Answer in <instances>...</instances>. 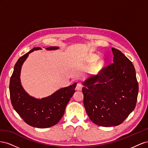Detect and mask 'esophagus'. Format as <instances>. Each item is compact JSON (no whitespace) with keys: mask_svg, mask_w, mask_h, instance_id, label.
Masks as SVG:
<instances>
[{"mask_svg":"<svg viewBox=\"0 0 148 148\" xmlns=\"http://www.w3.org/2000/svg\"><path fill=\"white\" fill-rule=\"evenodd\" d=\"M82 84H80V83H77V86H76V87H75V89H76L77 90H82Z\"/></svg>","mask_w":148,"mask_h":148,"instance_id":"obj_1","label":"esophagus"}]
</instances>
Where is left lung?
Segmentation results:
<instances>
[{
    "mask_svg": "<svg viewBox=\"0 0 148 148\" xmlns=\"http://www.w3.org/2000/svg\"><path fill=\"white\" fill-rule=\"evenodd\" d=\"M113 63L82 82L84 105L93 123L104 127L123 123L135 108L138 83L132 62L112 48Z\"/></svg>",
    "mask_w": 148,
    "mask_h": 148,
    "instance_id": "obj_1",
    "label": "left lung"
}]
</instances>
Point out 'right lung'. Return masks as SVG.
<instances>
[{"mask_svg":"<svg viewBox=\"0 0 148 148\" xmlns=\"http://www.w3.org/2000/svg\"><path fill=\"white\" fill-rule=\"evenodd\" d=\"M58 49V46L46 48L49 51ZM40 49V47L33 48L18 59L10 78L9 89L12 106L25 123L35 128H46L56 125L62 119L77 83L61 88L44 98L36 99L29 95L21 84V69L29 54Z\"/></svg>","mask_w":148,"mask_h":148,"instance_id":"add662e5","label":"right lung"}]
</instances>
